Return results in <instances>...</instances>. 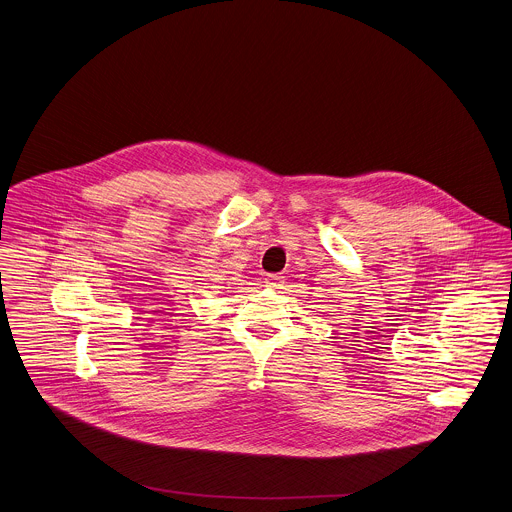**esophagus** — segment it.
I'll return each mask as SVG.
<instances>
[{
  "label": "esophagus",
  "mask_w": 512,
  "mask_h": 512,
  "mask_svg": "<svg viewBox=\"0 0 512 512\" xmlns=\"http://www.w3.org/2000/svg\"><path fill=\"white\" fill-rule=\"evenodd\" d=\"M265 282H267V286H269V288H280V286L284 284V276L267 275V278H265Z\"/></svg>",
  "instance_id": "1"
}]
</instances>
